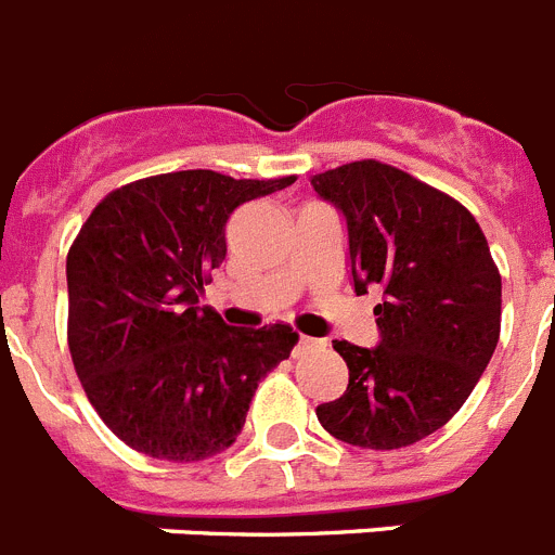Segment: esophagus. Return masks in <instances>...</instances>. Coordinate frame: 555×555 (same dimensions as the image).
Masks as SVG:
<instances>
[{
	"mask_svg": "<svg viewBox=\"0 0 555 555\" xmlns=\"http://www.w3.org/2000/svg\"><path fill=\"white\" fill-rule=\"evenodd\" d=\"M311 347H317V341H313V338H308V336H300V338H297V347H294V356H300V352L311 350Z\"/></svg>",
	"mask_w": 555,
	"mask_h": 555,
	"instance_id": "34e87169",
	"label": "esophagus"
}]
</instances>
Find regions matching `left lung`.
Returning a JSON list of instances; mask_svg holds the SVG:
<instances>
[{"label": "left lung", "instance_id": "left-lung-1", "mask_svg": "<svg viewBox=\"0 0 555 555\" xmlns=\"http://www.w3.org/2000/svg\"><path fill=\"white\" fill-rule=\"evenodd\" d=\"M311 185L345 214L356 292L384 288L380 345L333 341L350 384L317 416L356 448H409L453 420L498 347L500 272L487 235L444 191L380 160L327 169Z\"/></svg>", "mask_w": 555, "mask_h": 555}]
</instances>
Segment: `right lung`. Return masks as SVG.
<instances>
[{
	"instance_id": "1",
	"label": "right lung",
	"mask_w": 555,
	"mask_h": 555,
	"mask_svg": "<svg viewBox=\"0 0 555 555\" xmlns=\"http://www.w3.org/2000/svg\"><path fill=\"white\" fill-rule=\"evenodd\" d=\"M294 180L155 175L111 191L77 233L68 350L102 423L132 450L178 464L222 453L261 377L292 356V327H230L199 294L228 255L230 214Z\"/></svg>"
}]
</instances>
